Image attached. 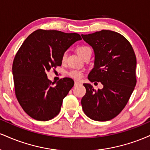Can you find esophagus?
<instances>
[{"instance_id": "1", "label": "esophagus", "mask_w": 150, "mask_h": 150, "mask_svg": "<svg viewBox=\"0 0 150 150\" xmlns=\"http://www.w3.org/2000/svg\"><path fill=\"white\" fill-rule=\"evenodd\" d=\"M80 82L79 81H75V85H80Z\"/></svg>"}]
</instances>
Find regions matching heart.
<instances>
[{
    "instance_id": "b5f03b06",
    "label": "heart",
    "mask_w": 150,
    "mask_h": 150,
    "mask_svg": "<svg viewBox=\"0 0 150 150\" xmlns=\"http://www.w3.org/2000/svg\"><path fill=\"white\" fill-rule=\"evenodd\" d=\"M76 51H77V53L79 54V56H80L82 58H85L89 53L92 52L89 47H87V46H79V47L77 48ZM65 60H66V53H64L61 56V61L64 62L65 61ZM68 74L70 77H73L74 79H76V80H79V79H80L82 75V72L80 71V70H70V71L68 72Z\"/></svg>"
}]
</instances>
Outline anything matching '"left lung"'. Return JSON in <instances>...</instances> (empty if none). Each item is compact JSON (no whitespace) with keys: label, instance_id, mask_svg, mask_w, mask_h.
I'll return each mask as SVG.
<instances>
[{"label":"left lung","instance_id":"1","mask_svg":"<svg viewBox=\"0 0 150 150\" xmlns=\"http://www.w3.org/2000/svg\"><path fill=\"white\" fill-rule=\"evenodd\" d=\"M93 48L94 67L88 75L91 82H101L104 87L94 89L83 84L86 94L81 100L89 118L97 121L113 119L121 112L136 85V56L130 43L123 35L111 30L82 34Z\"/></svg>","mask_w":150,"mask_h":150}]
</instances>
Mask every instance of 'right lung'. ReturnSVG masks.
I'll return each mask as SVG.
<instances>
[{"label":"right lung","instance_id":"1","mask_svg":"<svg viewBox=\"0 0 150 150\" xmlns=\"http://www.w3.org/2000/svg\"><path fill=\"white\" fill-rule=\"evenodd\" d=\"M81 39L77 33L40 29L29 35L19 49L13 63L15 95L32 118L46 121L59 113L74 81L64 77L53 85L47 73L61 66L62 55Z\"/></svg>","mask_w":150,"mask_h":150}]
</instances>
